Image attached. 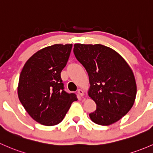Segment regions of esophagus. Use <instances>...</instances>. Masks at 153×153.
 I'll list each match as a JSON object with an SVG mask.
<instances>
[{
	"label": "esophagus",
	"mask_w": 153,
	"mask_h": 153,
	"mask_svg": "<svg viewBox=\"0 0 153 153\" xmlns=\"http://www.w3.org/2000/svg\"><path fill=\"white\" fill-rule=\"evenodd\" d=\"M78 93L80 94V95L81 96V97H83V96L84 95V91H83V90L82 89H78Z\"/></svg>",
	"instance_id": "1"
}]
</instances>
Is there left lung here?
Masks as SVG:
<instances>
[{
	"instance_id": "1",
	"label": "left lung",
	"mask_w": 153,
	"mask_h": 153,
	"mask_svg": "<svg viewBox=\"0 0 153 153\" xmlns=\"http://www.w3.org/2000/svg\"><path fill=\"white\" fill-rule=\"evenodd\" d=\"M73 52L87 72L88 95L97 105L89 114L91 120L100 125L119 121L136 100L137 88L131 67L117 51L102 45L77 43Z\"/></svg>"
}]
</instances>
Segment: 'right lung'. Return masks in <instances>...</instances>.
I'll return each instance as SVG.
<instances>
[{"mask_svg":"<svg viewBox=\"0 0 153 153\" xmlns=\"http://www.w3.org/2000/svg\"><path fill=\"white\" fill-rule=\"evenodd\" d=\"M72 44H56L39 50L28 59L19 78L17 94L33 120L46 126L63 120L76 95L64 90L61 72Z\"/></svg>","mask_w":153,"mask_h":153,"instance_id":"right-lung-1","label":"right lung"}]
</instances>
